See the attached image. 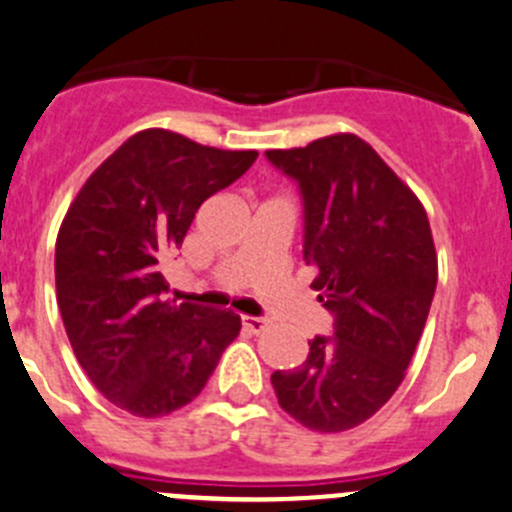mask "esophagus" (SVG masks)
<instances>
[{
	"mask_svg": "<svg viewBox=\"0 0 512 512\" xmlns=\"http://www.w3.org/2000/svg\"><path fill=\"white\" fill-rule=\"evenodd\" d=\"M241 321H243V329L251 334H261L266 326H269V321L261 319V316H241Z\"/></svg>",
	"mask_w": 512,
	"mask_h": 512,
	"instance_id": "1",
	"label": "esophagus"
}]
</instances>
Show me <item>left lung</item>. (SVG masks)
<instances>
[{"label":"left lung","mask_w":512,"mask_h":512,"mask_svg":"<svg viewBox=\"0 0 512 512\" xmlns=\"http://www.w3.org/2000/svg\"><path fill=\"white\" fill-rule=\"evenodd\" d=\"M299 183L311 289L334 316L304 364L274 372L279 405L316 432L362 425L397 392L430 314L437 253L420 198L352 133L266 150Z\"/></svg>","instance_id":"1"}]
</instances>
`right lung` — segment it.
<instances>
[{
    "mask_svg": "<svg viewBox=\"0 0 512 512\" xmlns=\"http://www.w3.org/2000/svg\"><path fill=\"white\" fill-rule=\"evenodd\" d=\"M256 158L140 130L67 208L55 246L57 304L77 362L120 410L163 417L186 407L241 332L233 311L165 301L160 269L201 203Z\"/></svg>",
    "mask_w": 512,
    "mask_h": 512,
    "instance_id": "1",
    "label": "right lung"
}]
</instances>
